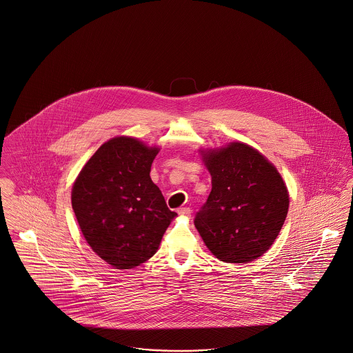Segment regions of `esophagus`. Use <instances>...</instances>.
<instances>
[{
	"mask_svg": "<svg viewBox=\"0 0 353 353\" xmlns=\"http://www.w3.org/2000/svg\"><path fill=\"white\" fill-rule=\"evenodd\" d=\"M177 213H179L180 216L190 217V214H192V210H190V208H180V209H177Z\"/></svg>",
	"mask_w": 353,
	"mask_h": 353,
	"instance_id": "1",
	"label": "esophagus"
}]
</instances>
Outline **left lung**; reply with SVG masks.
I'll use <instances>...</instances> for the list:
<instances>
[{"mask_svg":"<svg viewBox=\"0 0 353 353\" xmlns=\"http://www.w3.org/2000/svg\"><path fill=\"white\" fill-rule=\"evenodd\" d=\"M212 192L194 226L219 261L248 263L274 243L288 212V192L276 168L243 143L202 152Z\"/></svg>","mask_w":353,"mask_h":353,"instance_id":"obj_1","label":"left lung"}]
</instances>
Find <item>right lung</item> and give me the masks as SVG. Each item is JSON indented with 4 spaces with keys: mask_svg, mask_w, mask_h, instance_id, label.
<instances>
[{
    "mask_svg": "<svg viewBox=\"0 0 353 353\" xmlns=\"http://www.w3.org/2000/svg\"><path fill=\"white\" fill-rule=\"evenodd\" d=\"M159 151L134 137H114L91 156L72 186L84 239L115 269L148 261L177 216L150 176Z\"/></svg>",
    "mask_w": 353,
    "mask_h": 353,
    "instance_id": "obj_1",
    "label": "right lung"
}]
</instances>
